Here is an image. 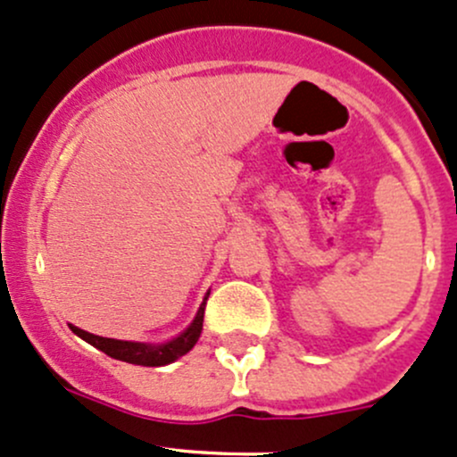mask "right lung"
Wrapping results in <instances>:
<instances>
[{"label":"right lung","instance_id":"1","mask_svg":"<svg viewBox=\"0 0 457 457\" xmlns=\"http://www.w3.org/2000/svg\"><path fill=\"white\" fill-rule=\"evenodd\" d=\"M210 295V293H208ZM208 295L204 297V304L196 311V317L192 320V324L179 337H175L172 342L162 344V345H151V344H137V342H122V339H109V337H98V335H91L87 330L76 328V326H70L80 339L94 345V348L103 350L109 357L120 359V361L136 363V366H166V363H172L175 359H179L181 354H186L192 350V345L199 339L201 328H204V313H205V302H208Z\"/></svg>","mask_w":457,"mask_h":457}]
</instances>
